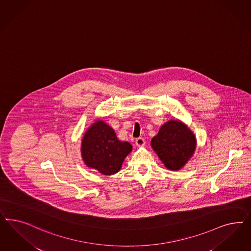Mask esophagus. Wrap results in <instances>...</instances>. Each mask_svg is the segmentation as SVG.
<instances>
[{"mask_svg": "<svg viewBox=\"0 0 251 251\" xmlns=\"http://www.w3.org/2000/svg\"><path fill=\"white\" fill-rule=\"evenodd\" d=\"M136 145L137 147H143L145 145V139L142 138H138L136 139Z\"/></svg>", "mask_w": 251, "mask_h": 251, "instance_id": "34e87169", "label": "esophagus"}]
</instances>
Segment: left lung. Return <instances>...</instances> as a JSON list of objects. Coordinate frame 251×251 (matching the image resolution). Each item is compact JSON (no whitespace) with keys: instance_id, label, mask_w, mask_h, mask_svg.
I'll use <instances>...</instances> for the list:
<instances>
[{"instance_id":"8db88e82","label":"left lung","mask_w":251,"mask_h":251,"mask_svg":"<svg viewBox=\"0 0 251 251\" xmlns=\"http://www.w3.org/2000/svg\"><path fill=\"white\" fill-rule=\"evenodd\" d=\"M151 144L168 170L178 171L192 158L197 139L186 124L179 120H169L162 125Z\"/></svg>"}]
</instances>
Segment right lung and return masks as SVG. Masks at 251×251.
Masks as SVG:
<instances>
[{"mask_svg":"<svg viewBox=\"0 0 251 251\" xmlns=\"http://www.w3.org/2000/svg\"><path fill=\"white\" fill-rule=\"evenodd\" d=\"M131 151L129 142L120 141L114 130L100 119L89 126L81 141V157L84 163L104 176L118 173Z\"/></svg>","mask_w":251,"mask_h":251,"instance_id":"1","label":"right lung"}]
</instances>
